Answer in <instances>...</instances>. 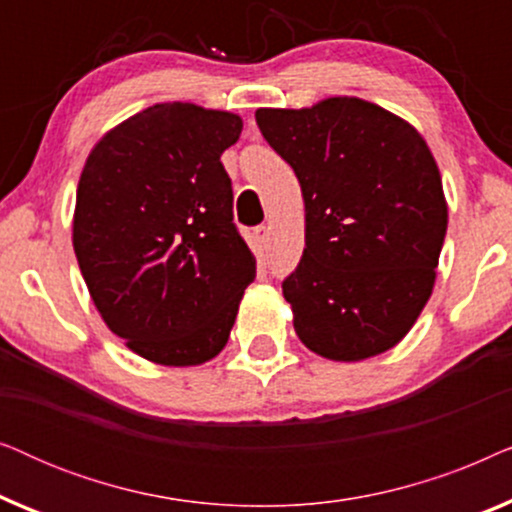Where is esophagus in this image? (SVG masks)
Wrapping results in <instances>:
<instances>
[{
	"instance_id": "esophagus-1",
	"label": "esophagus",
	"mask_w": 512,
	"mask_h": 512,
	"mask_svg": "<svg viewBox=\"0 0 512 512\" xmlns=\"http://www.w3.org/2000/svg\"><path fill=\"white\" fill-rule=\"evenodd\" d=\"M254 237H256L258 247H268V242H270V228H268V226H258V228L254 230Z\"/></svg>"
}]
</instances>
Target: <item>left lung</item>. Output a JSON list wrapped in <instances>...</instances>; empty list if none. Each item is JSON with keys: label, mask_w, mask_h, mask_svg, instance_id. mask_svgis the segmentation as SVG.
<instances>
[{"label": "left lung", "mask_w": 512, "mask_h": 512, "mask_svg": "<svg viewBox=\"0 0 512 512\" xmlns=\"http://www.w3.org/2000/svg\"><path fill=\"white\" fill-rule=\"evenodd\" d=\"M265 142L293 167L305 249L282 282L314 354L363 361L398 345L431 298L447 202L424 137L359 97L258 109Z\"/></svg>", "instance_id": "1"}]
</instances>
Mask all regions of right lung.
<instances>
[{
	"instance_id": "1",
	"label": "right lung",
	"mask_w": 512,
	"mask_h": 512,
	"mask_svg": "<svg viewBox=\"0 0 512 512\" xmlns=\"http://www.w3.org/2000/svg\"><path fill=\"white\" fill-rule=\"evenodd\" d=\"M240 132L230 111L153 104L109 130L81 172L72 240L90 298L160 366L214 359L256 277L221 163Z\"/></svg>"
}]
</instances>
